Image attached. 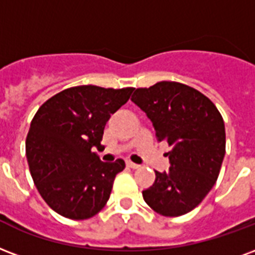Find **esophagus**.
Returning a JSON list of instances; mask_svg holds the SVG:
<instances>
[{
  "label": "esophagus",
  "mask_w": 255,
  "mask_h": 255,
  "mask_svg": "<svg viewBox=\"0 0 255 255\" xmlns=\"http://www.w3.org/2000/svg\"><path fill=\"white\" fill-rule=\"evenodd\" d=\"M127 167H129V168H133V170H135V168H139V164H136V163H132V162H129V160H127Z\"/></svg>",
  "instance_id": "obj_1"
}]
</instances>
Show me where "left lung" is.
Instances as JSON below:
<instances>
[{
    "mask_svg": "<svg viewBox=\"0 0 255 255\" xmlns=\"http://www.w3.org/2000/svg\"><path fill=\"white\" fill-rule=\"evenodd\" d=\"M131 100L152 122L156 139L171 147V167L155 171L145 203L164 217L190 213L218 179L226 152L222 115L203 93L175 81L135 89Z\"/></svg>",
    "mask_w": 255,
    "mask_h": 255,
    "instance_id": "8db88e82",
    "label": "left lung"
}]
</instances>
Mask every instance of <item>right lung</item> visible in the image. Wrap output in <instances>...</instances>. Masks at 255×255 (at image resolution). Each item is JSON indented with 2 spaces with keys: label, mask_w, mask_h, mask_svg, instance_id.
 Listing matches in <instances>:
<instances>
[{
  "label": "right lung",
  "mask_w": 255,
  "mask_h": 255,
  "mask_svg": "<svg viewBox=\"0 0 255 255\" xmlns=\"http://www.w3.org/2000/svg\"><path fill=\"white\" fill-rule=\"evenodd\" d=\"M133 88L79 85L64 89L42 104L26 136V159L33 182L50 209L65 218H92L110 199L115 176L126 163H104V127Z\"/></svg>",
  "instance_id": "right-lung-1"
}]
</instances>
